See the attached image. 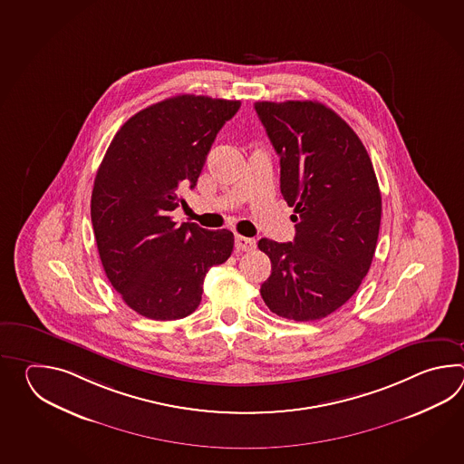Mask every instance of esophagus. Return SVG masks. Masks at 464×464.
I'll return each instance as SVG.
<instances>
[{"mask_svg":"<svg viewBox=\"0 0 464 464\" xmlns=\"http://www.w3.org/2000/svg\"><path fill=\"white\" fill-rule=\"evenodd\" d=\"M256 248V240L248 238V237L237 236L236 237V250L237 252H250Z\"/></svg>","mask_w":464,"mask_h":464,"instance_id":"obj_1","label":"esophagus"}]
</instances>
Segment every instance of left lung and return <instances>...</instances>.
<instances>
[{"mask_svg": "<svg viewBox=\"0 0 464 464\" xmlns=\"http://www.w3.org/2000/svg\"><path fill=\"white\" fill-rule=\"evenodd\" d=\"M256 111L296 214L294 242L258 240L272 262L260 295L278 316L320 320L352 298L375 256L382 194L373 164L355 130L322 102L258 101Z\"/></svg>", "mask_w": 464, "mask_h": 464, "instance_id": "obj_1", "label": "left lung"}]
</instances>
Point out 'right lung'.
<instances>
[{"instance_id":"obj_1","label":"right lung","mask_w":464,"mask_h":464,"mask_svg":"<svg viewBox=\"0 0 464 464\" xmlns=\"http://www.w3.org/2000/svg\"><path fill=\"white\" fill-rule=\"evenodd\" d=\"M240 101L180 94L139 111L109 144L94 179L91 220L111 285L139 315L196 312L208 268L227 260L234 234L170 214L196 188L212 142Z\"/></svg>"}]
</instances>
